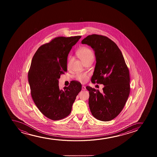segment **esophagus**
Segmentation results:
<instances>
[{
	"label": "esophagus",
	"mask_w": 157,
	"mask_h": 157,
	"mask_svg": "<svg viewBox=\"0 0 157 157\" xmlns=\"http://www.w3.org/2000/svg\"><path fill=\"white\" fill-rule=\"evenodd\" d=\"M82 90H86V87H85V86H82Z\"/></svg>",
	"instance_id": "1"
}]
</instances>
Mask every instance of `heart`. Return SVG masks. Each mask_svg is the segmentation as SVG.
<instances>
[{
	"label": "heart",
	"mask_w": 157,
	"mask_h": 157,
	"mask_svg": "<svg viewBox=\"0 0 157 157\" xmlns=\"http://www.w3.org/2000/svg\"><path fill=\"white\" fill-rule=\"evenodd\" d=\"M76 55L83 63L88 60H93L94 58V55L92 51L90 48L86 47H83L80 48L76 52ZM71 60V57H70L67 64L68 67H70ZM76 79L81 82H85L87 80V75L85 74H78L77 75H76Z\"/></svg>",
	"instance_id": "obj_1"
}]
</instances>
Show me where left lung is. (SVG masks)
<instances>
[{"instance_id": "8db88e82", "label": "left lung", "mask_w": 157, "mask_h": 157, "mask_svg": "<svg viewBox=\"0 0 157 157\" xmlns=\"http://www.w3.org/2000/svg\"><path fill=\"white\" fill-rule=\"evenodd\" d=\"M82 43L90 46L95 52L96 64L91 82L104 85L102 92L86 87L90 112L99 120H112L120 113L129 97V70L117 45L107 37L88 35Z\"/></svg>"}]
</instances>
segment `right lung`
<instances>
[{"mask_svg":"<svg viewBox=\"0 0 157 157\" xmlns=\"http://www.w3.org/2000/svg\"><path fill=\"white\" fill-rule=\"evenodd\" d=\"M81 36L58 37L41 46L33 56L28 72L33 100L40 111L52 120H61L70 114L82 84L72 81L60 90V75L67 71V56Z\"/></svg>","mask_w":157,"mask_h":157,"instance_id":"1","label":"right lung"}]
</instances>
